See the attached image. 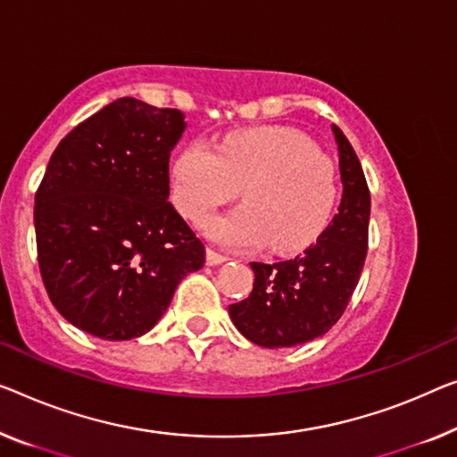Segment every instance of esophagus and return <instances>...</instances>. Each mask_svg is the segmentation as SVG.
<instances>
[{"instance_id":"1","label":"esophagus","mask_w":457,"mask_h":457,"mask_svg":"<svg viewBox=\"0 0 457 457\" xmlns=\"http://www.w3.org/2000/svg\"><path fill=\"white\" fill-rule=\"evenodd\" d=\"M221 262H226V256L220 254V252H215L213 248H207V264L215 267V264H221Z\"/></svg>"}]
</instances>
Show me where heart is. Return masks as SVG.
Returning a JSON list of instances; mask_svg holds the SVG:
<instances>
[{
    "mask_svg": "<svg viewBox=\"0 0 457 457\" xmlns=\"http://www.w3.org/2000/svg\"><path fill=\"white\" fill-rule=\"evenodd\" d=\"M174 201L188 220L203 223L217 207L244 205L207 223V234L229 248L295 252L316 240L337 199L328 155L289 127L229 135L213 152L195 141L172 168Z\"/></svg>",
    "mask_w": 457,
    "mask_h": 457,
    "instance_id": "obj_1",
    "label": "heart"
}]
</instances>
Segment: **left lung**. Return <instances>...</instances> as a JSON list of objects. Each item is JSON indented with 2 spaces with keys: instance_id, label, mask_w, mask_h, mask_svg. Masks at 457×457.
Here are the masks:
<instances>
[{
  "instance_id": "obj_1",
  "label": "left lung",
  "mask_w": 457,
  "mask_h": 457,
  "mask_svg": "<svg viewBox=\"0 0 457 457\" xmlns=\"http://www.w3.org/2000/svg\"><path fill=\"white\" fill-rule=\"evenodd\" d=\"M343 199L316 244L283 262H250L252 294L229 305L231 322L267 349L303 345L328 332L345 314L367 256L371 199L355 149L337 125Z\"/></svg>"
}]
</instances>
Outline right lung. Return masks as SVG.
Returning a JSON list of instances; mask_svg holds the SVG:
<instances>
[{
  "label": "right lung",
  "instance_id": "obj_1",
  "mask_svg": "<svg viewBox=\"0 0 457 457\" xmlns=\"http://www.w3.org/2000/svg\"><path fill=\"white\" fill-rule=\"evenodd\" d=\"M185 114L119 98L65 135L34 196L38 267L67 322L104 340L152 330L205 246L174 209Z\"/></svg>",
  "mask_w": 457,
  "mask_h": 457
}]
</instances>
